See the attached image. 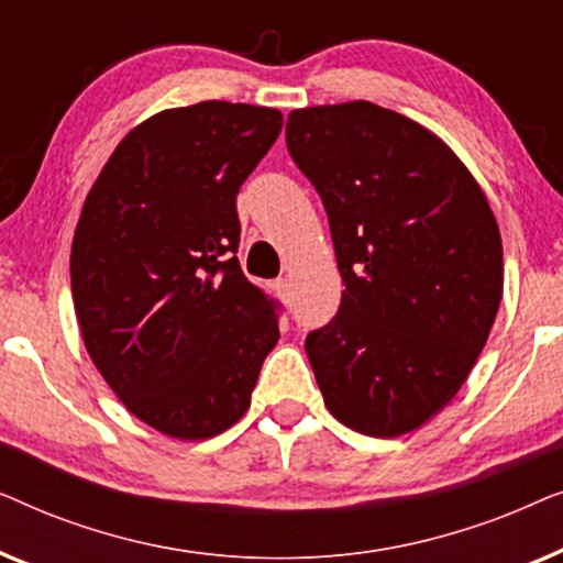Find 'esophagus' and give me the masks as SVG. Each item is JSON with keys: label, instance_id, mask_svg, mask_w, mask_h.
<instances>
[{"label": "esophagus", "instance_id": "obj_1", "mask_svg": "<svg viewBox=\"0 0 563 563\" xmlns=\"http://www.w3.org/2000/svg\"><path fill=\"white\" fill-rule=\"evenodd\" d=\"M274 289H276V295H279L282 299H289V282L284 279V276H282V279L274 282Z\"/></svg>", "mask_w": 563, "mask_h": 563}]
</instances>
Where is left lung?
I'll use <instances>...</instances> for the list:
<instances>
[{"mask_svg":"<svg viewBox=\"0 0 563 563\" xmlns=\"http://www.w3.org/2000/svg\"><path fill=\"white\" fill-rule=\"evenodd\" d=\"M287 148L328 212L343 297L305 341L325 407L395 438L451 402L503 299V238L449 145L372 102L295 110Z\"/></svg>","mask_w":563,"mask_h":563,"instance_id":"8db88e82","label":"left lung"}]
</instances>
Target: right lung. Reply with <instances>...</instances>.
<instances>
[{
    "instance_id": "1",
    "label": "right lung",
    "mask_w": 563,
    "mask_h": 563,
    "mask_svg": "<svg viewBox=\"0 0 563 563\" xmlns=\"http://www.w3.org/2000/svg\"><path fill=\"white\" fill-rule=\"evenodd\" d=\"M279 133L272 107L212 99L153 114L114 148L76 225L84 345L122 405L179 441L241 420L279 341V302L235 256V197Z\"/></svg>"
}]
</instances>
